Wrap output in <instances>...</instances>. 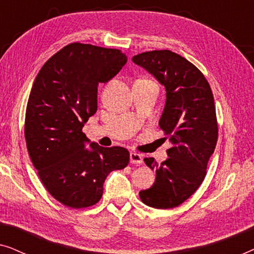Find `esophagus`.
<instances>
[{"instance_id": "1", "label": "esophagus", "mask_w": 254, "mask_h": 254, "mask_svg": "<svg viewBox=\"0 0 254 254\" xmlns=\"http://www.w3.org/2000/svg\"><path fill=\"white\" fill-rule=\"evenodd\" d=\"M143 162L142 155L137 154V152H130V163L131 164H141Z\"/></svg>"}]
</instances>
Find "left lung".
<instances>
[{"label":"left lung","instance_id":"1","mask_svg":"<svg viewBox=\"0 0 254 254\" xmlns=\"http://www.w3.org/2000/svg\"><path fill=\"white\" fill-rule=\"evenodd\" d=\"M133 62L165 86L166 102L159 127L169 138V158L158 164L144 158L156 172L155 184L141 190L140 199L156 209L178 207L202 184L207 165L216 147L218 126L214 96L202 72L171 51L137 54Z\"/></svg>","mask_w":254,"mask_h":254}]
</instances>
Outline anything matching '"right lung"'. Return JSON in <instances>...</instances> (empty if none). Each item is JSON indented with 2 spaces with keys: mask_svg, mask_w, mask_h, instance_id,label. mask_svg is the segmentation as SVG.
<instances>
[{
  "mask_svg": "<svg viewBox=\"0 0 254 254\" xmlns=\"http://www.w3.org/2000/svg\"><path fill=\"white\" fill-rule=\"evenodd\" d=\"M120 50L72 43L45 62L27 100L24 134L27 151L48 193L65 207H91L103 195L106 177L129 163L123 147L91 150L82 128L97 111L99 83L126 64Z\"/></svg>",
  "mask_w": 254,
  "mask_h": 254,
  "instance_id": "obj_1",
  "label": "right lung"
}]
</instances>
